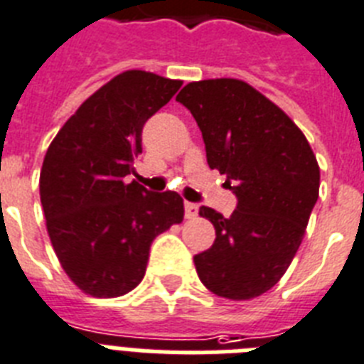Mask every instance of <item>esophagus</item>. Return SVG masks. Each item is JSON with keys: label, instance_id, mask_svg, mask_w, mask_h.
Segmentation results:
<instances>
[{"label": "esophagus", "instance_id": "34e87169", "mask_svg": "<svg viewBox=\"0 0 364 364\" xmlns=\"http://www.w3.org/2000/svg\"><path fill=\"white\" fill-rule=\"evenodd\" d=\"M184 213L188 219H195L198 213V206L195 203H184Z\"/></svg>", "mask_w": 364, "mask_h": 364}]
</instances>
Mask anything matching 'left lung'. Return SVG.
Here are the masks:
<instances>
[{
	"label": "left lung",
	"mask_w": 364,
	"mask_h": 364,
	"mask_svg": "<svg viewBox=\"0 0 364 364\" xmlns=\"http://www.w3.org/2000/svg\"><path fill=\"white\" fill-rule=\"evenodd\" d=\"M176 101L203 132L208 166L237 197L230 217L198 210L215 228L212 247L193 257L198 278L217 296H259L302 243L321 186L315 154L291 117L243 80L189 82Z\"/></svg>",
	"instance_id": "8db88e82"
}]
</instances>
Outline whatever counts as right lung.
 Here are the masks:
<instances>
[{
  "mask_svg": "<svg viewBox=\"0 0 364 364\" xmlns=\"http://www.w3.org/2000/svg\"><path fill=\"white\" fill-rule=\"evenodd\" d=\"M182 80L130 70L86 99L49 145L40 200L62 269L86 294L114 298L144 279L152 239L184 219L175 191L136 180L141 130Z\"/></svg>",
  "mask_w": 364,
  "mask_h": 364,
  "instance_id": "right-lung-1",
  "label": "right lung"
}]
</instances>
